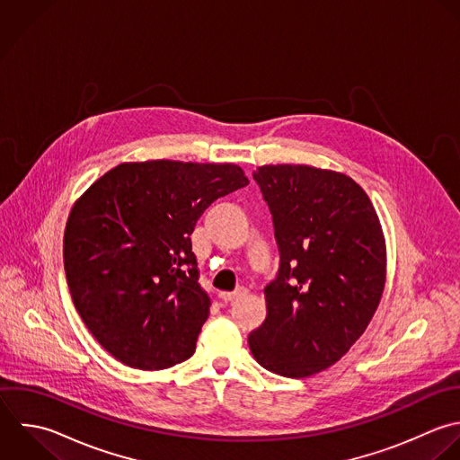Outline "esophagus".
I'll use <instances>...</instances> for the list:
<instances>
[{
  "label": "esophagus",
  "instance_id": "obj_1",
  "mask_svg": "<svg viewBox=\"0 0 460 460\" xmlns=\"http://www.w3.org/2000/svg\"><path fill=\"white\" fill-rule=\"evenodd\" d=\"M245 288H238V290H234V292H220L218 294V297H220V301H224V303H233V301H236V299H240L242 296H245Z\"/></svg>",
  "mask_w": 460,
  "mask_h": 460
}]
</instances>
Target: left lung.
I'll list each match as a JSON object with an SVG mask.
<instances>
[{
    "label": "left lung",
    "instance_id": "obj_1",
    "mask_svg": "<svg viewBox=\"0 0 460 460\" xmlns=\"http://www.w3.org/2000/svg\"><path fill=\"white\" fill-rule=\"evenodd\" d=\"M252 177L272 215L279 269L249 348L270 373L312 376L349 351L380 305L382 226L367 193L344 173L269 164Z\"/></svg>",
    "mask_w": 460,
    "mask_h": 460
}]
</instances>
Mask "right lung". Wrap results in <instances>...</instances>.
Segmentation results:
<instances>
[{
    "label": "right lung",
    "instance_id": "right-lung-1",
    "mask_svg": "<svg viewBox=\"0 0 460 460\" xmlns=\"http://www.w3.org/2000/svg\"><path fill=\"white\" fill-rule=\"evenodd\" d=\"M249 184L236 164L123 163L73 206L64 270L87 330L121 364L159 371L188 360L209 315L191 233L220 197Z\"/></svg>",
    "mask_w": 460,
    "mask_h": 460
}]
</instances>
